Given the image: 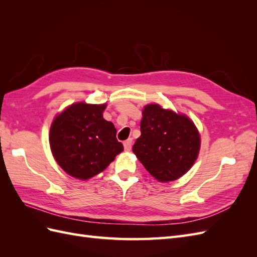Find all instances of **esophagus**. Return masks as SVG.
Instances as JSON below:
<instances>
[{"mask_svg": "<svg viewBox=\"0 0 257 257\" xmlns=\"http://www.w3.org/2000/svg\"><path fill=\"white\" fill-rule=\"evenodd\" d=\"M123 145H124V149H125V151H130L132 149V145H133V139L132 138L127 139V141L123 143Z\"/></svg>", "mask_w": 257, "mask_h": 257, "instance_id": "obj_1", "label": "esophagus"}]
</instances>
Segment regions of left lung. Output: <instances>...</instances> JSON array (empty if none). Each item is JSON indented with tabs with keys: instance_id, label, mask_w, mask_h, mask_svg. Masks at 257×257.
<instances>
[{
	"instance_id": "8db88e82",
	"label": "left lung",
	"mask_w": 257,
	"mask_h": 257,
	"mask_svg": "<svg viewBox=\"0 0 257 257\" xmlns=\"http://www.w3.org/2000/svg\"><path fill=\"white\" fill-rule=\"evenodd\" d=\"M141 132L133 152L161 182L180 178L197 159L200 138L188 116L163 109L158 104L148 105L143 111Z\"/></svg>"
}]
</instances>
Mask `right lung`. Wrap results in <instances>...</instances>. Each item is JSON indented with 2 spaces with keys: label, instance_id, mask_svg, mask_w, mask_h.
<instances>
[{
  "label": "right lung",
  "instance_id": "obj_1",
  "mask_svg": "<svg viewBox=\"0 0 257 257\" xmlns=\"http://www.w3.org/2000/svg\"><path fill=\"white\" fill-rule=\"evenodd\" d=\"M106 105L77 103L53 120L50 148L64 172L77 179L99 174L123 150L113 124L103 118Z\"/></svg>",
  "mask_w": 257,
  "mask_h": 257
}]
</instances>
